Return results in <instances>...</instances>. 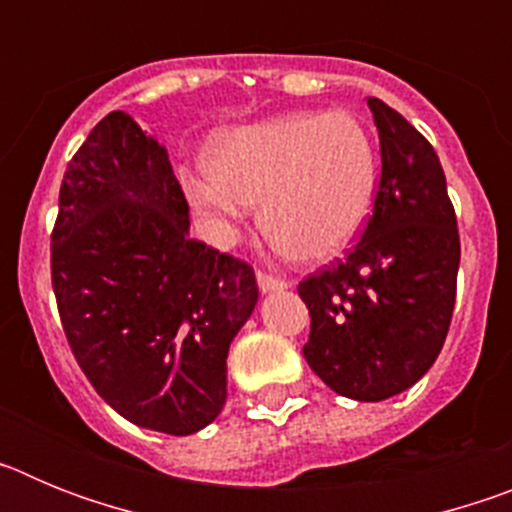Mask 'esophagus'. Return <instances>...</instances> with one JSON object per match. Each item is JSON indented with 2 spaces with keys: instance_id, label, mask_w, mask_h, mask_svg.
I'll list each match as a JSON object with an SVG mask.
<instances>
[{
  "instance_id": "1",
  "label": "esophagus",
  "mask_w": 512,
  "mask_h": 512,
  "mask_svg": "<svg viewBox=\"0 0 512 512\" xmlns=\"http://www.w3.org/2000/svg\"><path fill=\"white\" fill-rule=\"evenodd\" d=\"M256 282H259L261 292H274V289L289 287L287 279L274 277V274H266V271H256Z\"/></svg>"
}]
</instances>
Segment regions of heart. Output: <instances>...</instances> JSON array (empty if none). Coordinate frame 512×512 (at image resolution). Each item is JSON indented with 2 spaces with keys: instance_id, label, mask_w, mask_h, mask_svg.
I'll use <instances>...</instances> for the list:
<instances>
[{
  "instance_id": "heart-1",
  "label": "heart",
  "mask_w": 512,
  "mask_h": 512,
  "mask_svg": "<svg viewBox=\"0 0 512 512\" xmlns=\"http://www.w3.org/2000/svg\"><path fill=\"white\" fill-rule=\"evenodd\" d=\"M210 169L184 176L187 197L228 238L261 202L271 241L325 261L356 241L377 194V148L348 112H292L212 143Z\"/></svg>"
}]
</instances>
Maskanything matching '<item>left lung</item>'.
Masks as SVG:
<instances>
[{
  "mask_svg": "<svg viewBox=\"0 0 512 512\" xmlns=\"http://www.w3.org/2000/svg\"><path fill=\"white\" fill-rule=\"evenodd\" d=\"M382 176L361 241L302 279V354L330 390L361 402L400 395L441 354L456 300L459 228L436 151L390 104L369 97Z\"/></svg>",
  "mask_w": 512,
  "mask_h": 512,
  "instance_id": "8db88e82",
  "label": "left lung"
}]
</instances>
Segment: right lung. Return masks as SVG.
I'll list each match as a JSON object with an SVG mask.
<instances>
[{"label": "right lung", "mask_w": 512, "mask_h": 512, "mask_svg": "<svg viewBox=\"0 0 512 512\" xmlns=\"http://www.w3.org/2000/svg\"><path fill=\"white\" fill-rule=\"evenodd\" d=\"M51 279L74 359L112 410L171 436L220 415L256 277L189 238L169 153L125 112L102 117L66 166Z\"/></svg>", "instance_id": "obj_1"}]
</instances>
